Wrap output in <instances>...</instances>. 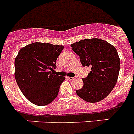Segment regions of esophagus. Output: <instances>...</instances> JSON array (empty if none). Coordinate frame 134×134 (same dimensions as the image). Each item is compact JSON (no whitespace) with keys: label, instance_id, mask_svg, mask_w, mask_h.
<instances>
[{"label":"esophagus","instance_id":"obj_1","mask_svg":"<svg viewBox=\"0 0 134 134\" xmlns=\"http://www.w3.org/2000/svg\"><path fill=\"white\" fill-rule=\"evenodd\" d=\"M67 79L70 80H72L75 79V77H70V76H68V77H67Z\"/></svg>","mask_w":134,"mask_h":134}]
</instances>
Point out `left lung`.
I'll list each match as a JSON object with an SVG mask.
<instances>
[{"label":"left lung","mask_w":134,"mask_h":134,"mask_svg":"<svg viewBox=\"0 0 134 134\" xmlns=\"http://www.w3.org/2000/svg\"><path fill=\"white\" fill-rule=\"evenodd\" d=\"M70 46L80 57L82 65L91 68L87 77L82 79V88L76 93L87 102L103 100L118 81L120 59L117 49L107 41L97 38L80 40Z\"/></svg>","instance_id":"obj_1"}]
</instances>
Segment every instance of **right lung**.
<instances>
[{
	"label": "right lung",
	"instance_id": "1",
	"mask_svg": "<svg viewBox=\"0 0 134 134\" xmlns=\"http://www.w3.org/2000/svg\"><path fill=\"white\" fill-rule=\"evenodd\" d=\"M64 46L35 42L21 48L15 60V76L24 96L32 103L43 106L58 94L65 77L53 74Z\"/></svg>",
	"mask_w": 134,
	"mask_h": 134
}]
</instances>
